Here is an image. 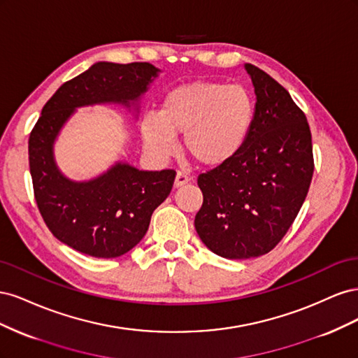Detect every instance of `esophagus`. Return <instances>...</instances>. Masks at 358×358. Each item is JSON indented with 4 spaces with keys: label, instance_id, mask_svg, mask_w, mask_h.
I'll list each match as a JSON object with an SVG mask.
<instances>
[{
    "label": "esophagus",
    "instance_id": "esophagus-1",
    "mask_svg": "<svg viewBox=\"0 0 358 358\" xmlns=\"http://www.w3.org/2000/svg\"><path fill=\"white\" fill-rule=\"evenodd\" d=\"M191 182V178L187 175V173L183 171H178L176 173V179H175V187H183L187 185V183Z\"/></svg>",
    "mask_w": 358,
    "mask_h": 358
}]
</instances>
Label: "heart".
<instances>
[{
    "mask_svg": "<svg viewBox=\"0 0 358 358\" xmlns=\"http://www.w3.org/2000/svg\"><path fill=\"white\" fill-rule=\"evenodd\" d=\"M255 119V100L243 85L192 82L167 92L158 113L142 121L150 154L175 152V136L183 134L185 152L203 166H221L241 152Z\"/></svg>",
    "mask_w": 358,
    "mask_h": 358,
    "instance_id": "heart-1",
    "label": "heart"
}]
</instances>
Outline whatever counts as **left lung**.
I'll return each mask as SVG.
<instances>
[{
	"mask_svg": "<svg viewBox=\"0 0 358 358\" xmlns=\"http://www.w3.org/2000/svg\"><path fill=\"white\" fill-rule=\"evenodd\" d=\"M245 69L257 95L251 133L234 158L199 175L203 204L194 221L201 242L230 259L264 255L282 241L315 167L305 113L266 71Z\"/></svg>",
	"mask_w": 358,
	"mask_h": 358,
	"instance_id": "obj_1",
	"label": "left lung"
}]
</instances>
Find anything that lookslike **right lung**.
Returning a JSON list of instances; mask_svg holds the SVG:
<instances>
[{
    "mask_svg": "<svg viewBox=\"0 0 358 358\" xmlns=\"http://www.w3.org/2000/svg\"><path fill=\"white\" fill-rule=\"evenodd\" d=\"M149 62H96L50 96L28 140L29 171L37 208L62 243L96 258L121 257L143 239L150 216L164 201L175 170L143 171L117 162L90 182H73L58 170L53 142L76 107L129 106L158 76Z\"/></svg>",
    "mask_w": 358,
    "mask_h": 358,
    "instance_id": "add662e5",
    "label": "right lung"
}]
</instances>
